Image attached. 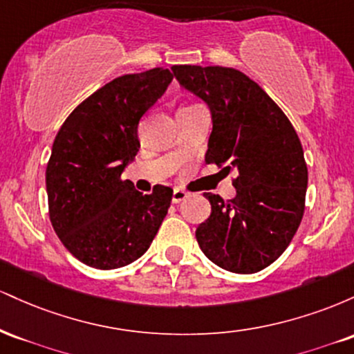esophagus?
Segmentation results:
<instances>
[{
	"mask_svg": "<svg viewBox=\"0 0 354 354\" xmlns=\"http://www.w3.org/2000/svg\"><path fill=\"white\" fill-rule=\"evenodd\" d=\"M186 198H188V193H186L185 189H181V188H174V191H173V203H181L183 200H186Z\"/></svg>",
	"mask_w": 354,
	"mask_h": 354,
	"instance_id": "1",
	"label": "esophagus"
}]
</instances>
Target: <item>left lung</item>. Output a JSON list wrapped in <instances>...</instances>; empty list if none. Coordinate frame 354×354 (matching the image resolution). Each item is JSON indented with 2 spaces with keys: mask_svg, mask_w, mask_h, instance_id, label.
Masks as SVG:
<instances>
[{
  "mask_svg": "<svg viewBox=\"0 0 354 354\" xmlns=\"http://www.w3.org/2000/svg\"><path fill=\"white\" fill-rule=\"evenodd\" d=\"M171 70L211 109L205 161L236 173L234 200L205 193L211 214L198 226V245L223 270L258 273L283 254L303 219L308 166L301 141L281 108L245 73L191 64Z\"/></svg>",
  "mask_w": 354,
  "mask_h": 354,
  "instance_id": "8db88e82",
  "label": "left lung"
}]
</instances>
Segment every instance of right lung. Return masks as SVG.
I'll use <instances>...</instances> for the list:
<instances>
[{"label": "right lung", "instance_id": "obj_1", "mask_svg": "<svg viewBox=\"0 0 354 354\" xmlns=\"http://www.w3.org/2000/svg\"><path fill=\"white\" fill-rule=\"evenodd\" d=\"M171 80L165 68L115 78L73 109L55 138L46 166L50 219L84 265L115 270L136 261L168 213L169 186L143 194L121 174L140 149V120Z\"/></svg>", "mask_w": 354, "mask_h": 354}]
</instances>
